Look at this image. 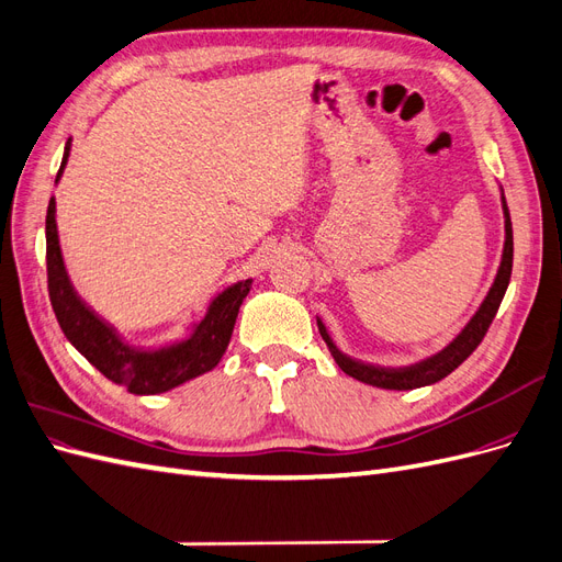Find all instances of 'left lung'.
I'll return each instance as SVG.
<instances>
[{
	"label": "left lung",
	"mask_w": 562,
	"mask_h": 562,
	"mask_svg": "<svg viewBox=\"0 0 562 562\" xmlns=\"http://www.w3.org/2000/svg\"><path fill=\"white\" fill-rule=\"evenodd\" d=\"M504 215H506V244H504L502 267L497 271V279H495V283H492L485 302L481 304V310L475 312V316L469 321V326L457 335L454 342H450L443 351H438L436 356H431V359L422 361V363L407 366V368H382V366H370V363H361V361L349 359V356H345L333 345V339H330L326 326H323V323L318 321V333H321L323 339H326V345L333 353L335 363L342 368L347 375L361 380L366 384L382 386V389H398V391L434 384L438 380L448 378L454 368L462 366L469 359V356L475 351V347L483 342L490 323L495 321V316H497V310H499V304L504 300L508 281H512L514 227H512V215H508V209H506V201H504Z\"/></svg>",
	"instance_id": "left-lung-1"
}]
</instances>
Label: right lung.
<instances>
[{
    "label": "right lung",
    "instance_id": "add662e5",
    "mask_svg": "<svg viewBox=\"0 0 562 562\" xmlns=\"http://www.w3.org/2000/svg\"><path fill=\"white\" fill-rule=\"evenodd\" d=\"M67 157H70V143L65 147L56 182L60 180ZM46 279L50 307L56 312L65 337L110 382L126 386V391L138 396L161 394V391L173 389L213 370L223 359L234 330L236 314H239L241 302L250 291L248 279L227 288L223 295H217L206 318L199 323L194 335L184 339V342L149 353L135 351L126 347L112 333V328L105 326L72 291L58 246L56 199L48 201L46 211Z\"/></svg>",
    "mask_w": 562,
    "mask_h": 562
}]
</instances>
